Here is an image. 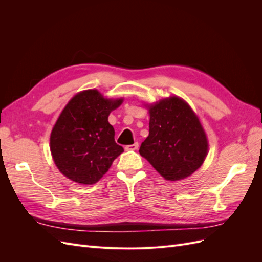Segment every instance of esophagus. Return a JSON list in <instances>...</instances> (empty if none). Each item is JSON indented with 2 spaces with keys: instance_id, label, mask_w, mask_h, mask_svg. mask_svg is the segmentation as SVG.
I'll use <instances>...</instances> for the list:
<instances>
[{
  "instance_id": "1",
  "label": "esophagus",
  "mask_w": 262,
  "mask_h": 262,
  "mask_svg": "<svg viewBox=\"0 0 262 262\" xmlns=\"http://www.w3.org/2000/svg\"><path fill=\"white\" fill-rule=\"evenodd\" d=\"M138 147H139V143H138V142H136V143H133L132 145L125 146V149L126 150H136V149H138Z\"/></svg>"
}]
</instances>
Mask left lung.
Returning a JSON list of instances; mask_svg holds the SVG:
<instances>
[{"label": "left lung", "instance_id": "8db88e82", "mask_svg": "<svg viewBox=\"0 0 262 262\" xmlns=\"http://www.w3.org/2000/svg\"><path fill=\"white\" fill-rule=\"evenodd\" d=\"M149 133L140 154L167 180L189 177L201 167L209 144L199 118L178 96L148 106Z\"/></svg>", "mask_w": 262, "mask_h": 262}]
</instances>
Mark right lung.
I'll list each match as a JSON object with an SVG mask.
<instances>
[{"label":"right lung","mask_w":262,"mask_h":262,"mask_svg":"<svg viewBox=\"0 0 262 262\" xmlns=\"http://www.w3.org/2000/svg\"><path fill=\"white\" fill-rule=\"evenodd\" d=\"M122 101L87 90L76 94L62 110L51 131L50 150L55 166L67 178L93 185L123 152L108 122L109 114Z\"/></svg>","instance_id":"right-lung-1"}]
</instances>
